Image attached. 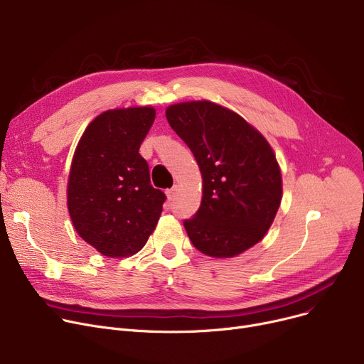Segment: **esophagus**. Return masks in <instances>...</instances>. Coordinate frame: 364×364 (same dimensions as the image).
Instances as JSON below:
<instances>
[{
	"instance_id": "esophagus-1",
	"label": "esophagus",
	"mask_w": 364,
	"mask_h": 364,
	"mask_svg": "<svg viewBox=\"0 0 364 364\" xmlns=\"http://www.w3.org/2000/svg\"><path fill=\"white\" fill-rule=\"evenodd\" d=\"M180 192V187L178 186H174V187H171V188H168L166 190V198L169 199V200H172L174 199L176 196H177V193Z\"/></svg>"
}]
</instances>
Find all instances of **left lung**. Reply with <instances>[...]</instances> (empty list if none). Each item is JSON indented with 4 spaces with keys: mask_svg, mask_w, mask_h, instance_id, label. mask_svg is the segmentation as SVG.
<instances>
[{
    "mask_svg": "<svg viewBox=\"0 0 364 364\" xmlns=\"http://www.w3.org/2000/svg\"><path fill=\"white\" fill-rule=\"evenodd\" d=\"M165 114L202 174L200 206L184 221L190 240L208 257L243 254L264 239L282 202L273 147L239 113L214 102L176 103Z\"/></svg>",
    "mask_w": 364,
    "mask_h": 364,
    "instance_id": "8db88e82",
    "label": "left lung"
}]
</instances>
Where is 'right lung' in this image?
<instances>
[{"label":"right lung","mask_w":364,"mask_h":364,"mask_svg":"<svg viewBox=\"0 0 364 364\" xmlns=\"http://www.w3.org/2000/svg\"><path fill=\"white\" fill-rule=\"evenodd\" d=\"M151 106L109 109L76 144L68 177V211L76 233L109 258L137 254L156 228L164 192L150 184L139 153L155 121Z\"/></svg>","instance_id":"right-lung-1"}]
</instances>
